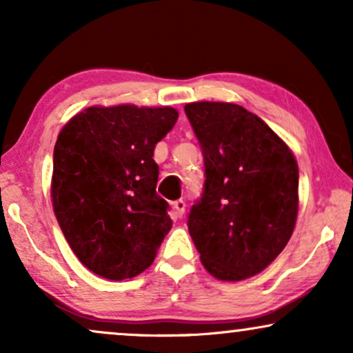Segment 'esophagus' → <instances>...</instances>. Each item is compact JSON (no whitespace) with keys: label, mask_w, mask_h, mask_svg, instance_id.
<instances>
[{"label":"esophagus","mask_w":353,"mask_h":353,"mask_svg":"<svg viewBox=\"0 0 353 353\" xmlns=\"http://www.w3.org/2000/svg\"><path fill=\"white\" fill-rule=\"evenodd\" d=\"M173 210H175L176 216L180 219V216H183V214H185V210H186V202L181 201V199L175 201V202H173Z\"/></svg>","instance_id":"obj_1"}]
</instances>
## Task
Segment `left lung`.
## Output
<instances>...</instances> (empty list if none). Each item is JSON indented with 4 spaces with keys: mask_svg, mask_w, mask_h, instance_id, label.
Instances as JSON below:
<instances>
[{
    "mask_svg": "<svg viewBox=\"0 0 353 353\" xmlns=\"http://www.w3.org/2000/svg\"><path fill=\"white\" fill-rule=\"evenodd\" d=\"M204 154L201 201L188 230L201 262L220 281L263 272L291 239L299 210V167L286 143L243 105H185Z\"/></svg>",
    "mask_w": 353,
    "mask_h": 353,
    "instance_id": "left-lung-1",
    "label": "left lung"
}]
</instances>
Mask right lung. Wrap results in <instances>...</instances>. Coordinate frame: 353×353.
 I'll return each mask as SVG.
<instances>
[{"instance_id": "right-lung-1", "label": "right lung", "mask_w": 353, "mask_h": 353, "mask_svg": "<svg viewBox=\"0 0 353 353\" xmlns=\"http://www.w3.org/2000/svg\"><path fill=\"white\" fill-rule=\"evenodd\" d=\"M176 120L173 108L93 105L59 132L52 209L77 259L101 278L138 276L172 228L152 156Z\"/></svg>"}]
</instances>
